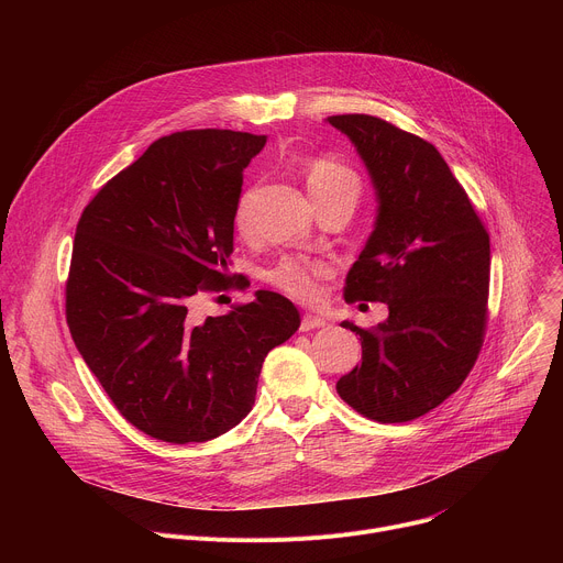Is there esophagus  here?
Wrapping results in <instances>:
<instances>
[{"label":"esophagus","mask_w":563,"mask_h":563,"mask_svg":"<svg viewBox=\"0 0 563 563\" xmlns=\"http://www.w3.org/2000/svg\"><path fill=\"white\" fill-rule=\"evenodd\" d=\"M323 325H325V320L320 318V316L305 313V316H302V323H300V330H302V332H309V330H318V328H323Z\"/></svg>","instance_id":"esophagus-1"}]
</instances>
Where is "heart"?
I'll return each instance as SVG.
<instances>
[{
  "mask_svg": "<svg viewBox=\"0 0 563 563\" xmlns=\"http://www.w3.org/2000/svg\"><path fill=\"white\" fill-rule=\"evenodd\" d=\"M305 185L311 200L320 207L334 198L361 196V178L341 159L332 155H316L305 165ZM233 227L240 233L252 229V191H243L233 207ZM332 274V267L323 261L307 256H285L272 269L265 272V280L283 294L298 300H313L320 294V283Z\"/></svg>",
  "mask_w": 563,
  "mask_h": 563,
  "instance_id": "b5f03b06",
  "label": "heart"
}]
</instances>
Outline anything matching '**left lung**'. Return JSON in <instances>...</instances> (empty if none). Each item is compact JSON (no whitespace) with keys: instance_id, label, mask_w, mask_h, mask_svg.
<instances>
[{"instance_id":"1","label":"left lung","mask_w":563,"mask_h":563,"mask_svg":"<svg viewBox=\"0 0 563 563\" xmlns=\"http://www.w3.org/2000/svg\"><path fill=\"white\" fill-rule=\"evenodd\" d=\"M361 153L378 218L345 278V302H385L376 328L345 320L363 345L339 396L378 423H406L454 394L488 328L490 233L428 140L365 113L330 115Z\"/></svg>"}]
</instances>
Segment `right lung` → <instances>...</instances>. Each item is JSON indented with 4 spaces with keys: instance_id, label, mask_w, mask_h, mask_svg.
Returning <instances> with one entry per match:
<instances>
[{
    "instance_id": "add662e5",
    "label": "right lung",
    "mask_w": 563,
    "mask_h": 563,
    "mask_svg": "<svg viewBox=\"0 0 563 563\" xmlns=\"http://www.w3.org/2000/svg\"><path fill=\"white\" fill-rule=\"evenodd\" d=\"M267 135L229 129L155 140L79 216L66 278L75 347L140 432L205 443L243 421L265 356L300 325L276 291L196 320L200 294L240 287L229 272L243 169Z\"/></svg>"
}]
</instances>
